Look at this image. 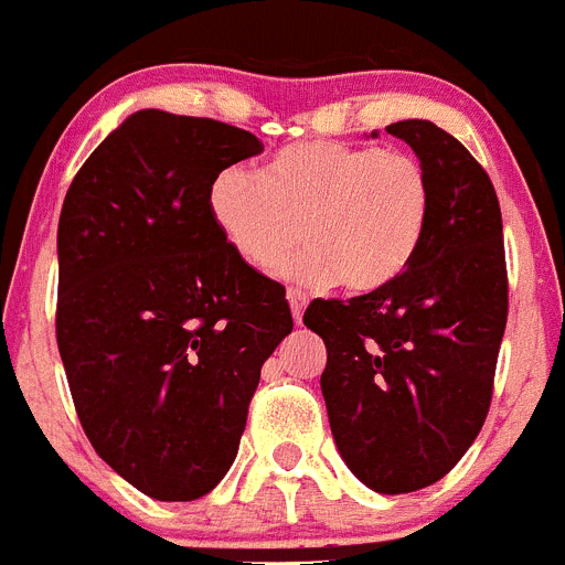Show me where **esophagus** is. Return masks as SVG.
<instances>
[{
    "label": "esophagus",
    "instance_id": "1",
    "mask_svg": "<svg viewBox=\"0 0 565 565\" xmlns=\"http://www.w3.org/2000/svg\"><path fill=\"white\" fill-rule=\"evenodd\" d=\"M288 302H291V313H294V322H297V326H302V313H306V306H308V299H306V294L302 291H288Z\"/></svg>",
    "mask_w": 565,
    "mask_h": 565
}]
</instances>
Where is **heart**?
I'll list each match as a JSON object with an SVG mask.
<instances>
[{
	"label": "heart",
	"instance_id": "heart-1",
	"mask_svg": "<svg viewBox=\"0 0 565 565\" xmlns=\"http://www.w3.org/2000/svg\"><path fill=\"white\" fill-rule=\"evenodd\" d=\"M209 212L232 252L257 271L286 266L302 286L367 294L411 266L430 217V181L398 149L306 141L286 147L248 172L217 174Z\"/></svg>",
	"mask_w": 565,
	"mask_h": 565
}]
</instances>
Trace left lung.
Wrapping results in <instances>:
<instances>
[{"mask_svg": "<svg viewBox=\"0 0 565 565\" xmlns=\"http://www.w3.org/2000/svg\"><path fill=\"white\" fill-rule=\"evenodd\" d=\"M430 181V217L411 266L371 294L313 299L333 441L382 495L441 481L481 433L507 328L498 194L481 163L433 121H396ZM379 132H371L376 138Z\"/></svg>", "mask_w": 565, "mask_h": 565, "instance_id": "left-lung-1", "label": "left lung"}]
</instances>
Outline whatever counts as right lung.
Instances as JSON below:
<instances>
[{
	"instance_id": "1",
	"label": "right lung",
	"mask_w": 565,
	"mask_h": 565,
	"mask_svg": "<svg viewBox=\"0 0 565 565\" xmlns=\"http://www.w3.org/2000/svg\"><path fill=\"white\" fill-rule=\"evenodd\" d=\"M263 152L212 118L138 109L73 178L58 217L56 339L93 450L154 501L212 492L259 367L291 333L286 288L232 252L209 192Z\"/></svg>"
}]
</instances>
